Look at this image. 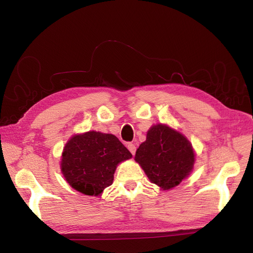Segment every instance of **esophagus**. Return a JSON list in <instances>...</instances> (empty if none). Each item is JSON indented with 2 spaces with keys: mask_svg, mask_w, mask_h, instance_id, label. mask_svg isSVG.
Masks as SVG:
<instances>
[{
  "mask_svg": "<svg viewBox=\"0 0 253 253\" xmlns=\"http://www.w3.org/2000/svg\"><path fill=\"white\" fill-rule=\"evenodd\" d=\"M126 147H127L128 151L131 152L132 154L134 155V154H135V152H136V147H135V144H134V143H132V142H128V143L126 144Z\"/></svg>",
  "mask_w": 253,
  "mask_h": 253,
  "instance_id": "obj_1",
  "label": "esophagus"
}]
</instances>
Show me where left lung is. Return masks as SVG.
<instances>
[{
	"mask_svg": "<svg viewBox=\"0 0 253 253\" xmlns=\"http://www.w3.org/2000/svg\"><path fill=\"white\" fill-rule=\"evenodd\" d=\"M135 160L149 179L164 190L178 186L193 169L194 152L185 136L173 128L157 125L136 151Z\"/></svg>",
	"mask_w": 253,
	"mask_h": 253,
	"instance_id": "1",
	"label": "left lung"
}]
</instances>
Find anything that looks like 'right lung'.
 Wrapping results in <instances>:
<instances>
[{"mask_svg": "<svg viewBox=\"0 0 253 253\" xmlns=\"http://www.w3.org/2000/svg\"><path fill=\"white\" fill-rule=\"evenodd\" d=\"M131 157L115 135L90 131L68 140L61 170L75 190L85 195H99L113 183L117 165Z\"/></svg>", "mask_w": 253, "mask_h": 253, "instance_id": "right-lung-1", "label": "right lung"}]
</instances>
